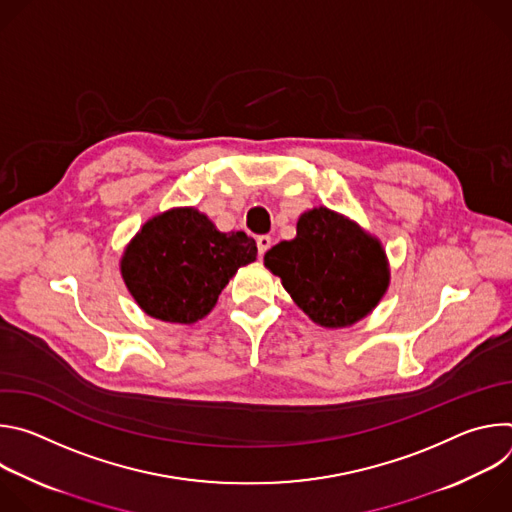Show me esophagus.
Segmentation results:
<instances>
[{"mask_svg": "<svg viewBox=\"0 0 512 512\" xmlns=\"http://www.w3.org/2000/svg\"><path fill=\"white\" fill-rule=\"evenodd\" d=\"M271 245H273V239H271L269 235L257 237V249H259V255H261V257L271 249Z\"/></svg>", "mask_w": 512, "mask_h": 512, "instance_id": "34e87169", "label": "esophagus"}]
</instances>
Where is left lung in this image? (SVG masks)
<instances>
[{"label":"left lung","instance_id":"8db88e82","mask_svg":"<svg viewBox=\"0 0 512 512\" xmlns=\"http://www.w3.org/2000/svg\"><path fill=\"white\" fill-rule=\"evenodd\" d=\"M263 261L324 328H344L371 314L391 277L379 239L326 206L304 212L296 239L277 243Z\"/></svg>","mask_w":512,"mask_h":512}]
</instances>
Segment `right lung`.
Wrapping results in <instances>:
<instances>
[{
    "instance_id": "1",
    "label": "right lung",
    "mask_w": 512,
    "mask_h": 512,
    "mask_svg": "<svg viewBox=\"0 0 512 512\" xmlns=\"http://www.w3.org/2000/svg\"><path fill=\"white\" fill-rule=\"evenodd\" d=\"M255 259L257 245L243 231L221 233L196 208H172L131 239L121 275L145 314L194 324L214 308L237 269Z\"/></svg>"
}]
</instances>
